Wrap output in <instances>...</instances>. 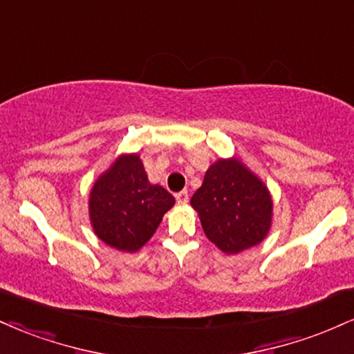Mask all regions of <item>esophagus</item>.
Wrapping results in <instances>:
<instances>
[{
    "mask_svg": "<svg viewBox=\"0 0 354 354\" xmlns=\"http://www.w3.org/2000/svg\"><path fill=\"white\" fill-rule=\"evenodd\" d=\"M189 196H188V191H181V193L176 194V201L178 204H186L188 203Z\"/></svg>",
    "mask_w": 354,
    "mask_h": 354,
    "instance_id": "obj_1",
    "label": "esophagus"
}]
</instances>
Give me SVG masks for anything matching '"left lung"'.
I'll use <instances>...</instances> for the list:
<instances>
[{
  "label": "left lung",
  "mask_w": 354,
  "mask_h": 354,
  "mask_svg": "<svg viewBox=\"0 0 354 354\" xmlns=\"http://www.w3.org/2000/svg\"><path fill=\"white\" fill-rule=\"evenodd\" d=\"M191 206L207 239L224 254L261 244L272 227L270 191L237 156L219 158L207 168Z\"/></svg>",
  "instance_id": "left-lung-1"
}]
</instances>
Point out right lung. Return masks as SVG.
<instances>
[{"label": "right lung", "instance_id": "obj_1", "mask_svg": "<svg viewBox=\"0 0 354 354\" xmlns=\"http://www.w3.org/2000/svg\"><path fill=\"white\" fill-rule=\"evenodd\" d=\"M174 198L163 186L151 185L138 153H122L93 183L88 218L102 242L136 252L151 239Z\"/></svg>", "mask_w": 354, "mask_h": 354}]
</instances>
